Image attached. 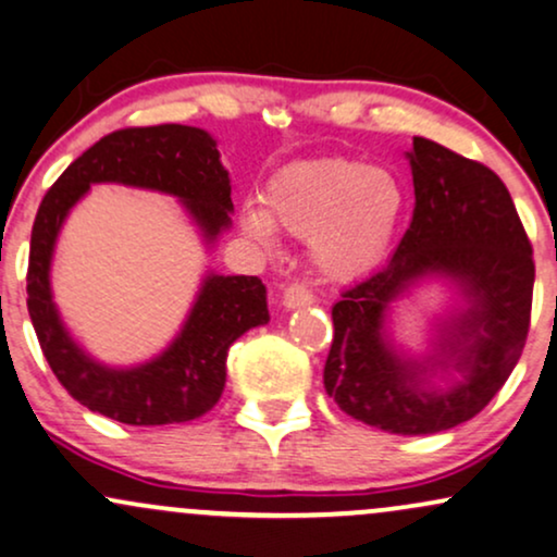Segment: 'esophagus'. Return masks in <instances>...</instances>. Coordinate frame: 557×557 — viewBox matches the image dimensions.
Segmentation results:
<instances>
[{
  "label": "esophagus",
  "mask_w": 557,
  "mask_h": 557,
  "mask_svg": "<svg viewBox=\"0 0 557 557\" xmlns=\"http://www.w3.org/2000/svg\"><path fill=\"white\" fill-rule=\"evenodd\" d=\"M313 304V290L304 283H293L285 287L283 293V306L285 308H300Z\"/></svg>",
  "instance_id": "1"
}]
</instances>
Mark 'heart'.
Returning a JSON list of instances; mask_svg holds the SVG:
<instances>
[{"instance_id":"1","label":"heart","mask_w":557,"mask_h":557,"mask_svg":"<svg viewBox=\"0 0 557 557\" xmlns=\"http://www.w3.org/2000/svg\"><path fill=\"white\" fill-rule=\"evenodd\" d=\"M405 191L388 171L355 160H311L287 165L264 189V210L246 207L244 231L261 246L274 226L311 240V257L326 277L350 280L384 257L397 231Z\"/></svg>"}]
</instances>
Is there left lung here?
Masks as SVG:
<instances>
[{"label":"left lung","instance_id":"8db88e82","mask_svg":"<svg viewBox=\"0 0 557 557\" xmlns=\"http://www.w3.org/2000/svg\"><path fill=\"white\" fill-rule=\"evenodd\" d=\"M407 158L410 227L394 257L334 304L324 388L360 423L428 435L472 420L511 376L532 317L534 259L511 194L487 165L425 137L412 139ZM428 273L454 278L468 298L426 361L460 373L446 387L426 381V362L401 359L383 330L387 304Z\"/></svg>","mask_w":557,"mask_h":557}]
</instances>
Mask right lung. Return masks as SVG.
<instances>
[{
  "instance_id": "obj_1",
  "label": "right lung",
  "mask_w": 557,
  "mask_h": 557,
  "mask_svg": "<svg viewBox=\"0 0 557 557\" xmlns=\"http://www.w3.org/2000/svg\"><path fill=\"white\" fill-rule=\"evenodd\" d=\"M139 186L173 194L205 238L231 225V178L214 139L184 124L129 126L106 134L46 191L30 233L28 313L53 376L87 410L126 425H169L202 418L225 386L231 345L267 324V287L246 274H207L184 330L163 355L137 368H109L75 345L51 300V257L66 212L90 184Z\"/></svg>"
}]
</instances>
